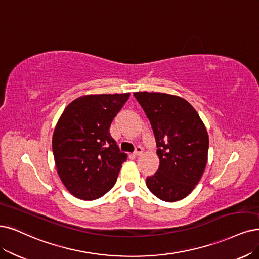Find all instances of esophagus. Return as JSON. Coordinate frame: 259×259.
<instances>
[{
  "label": "esophagus",
  "mask_w": 259,
  "mask_h": 259,
  "mask_svg": "<svg viewBox=\"0 0 259 259\" xmlns=\"http://www.w3.org/2000/svg\"><path fill=\"white\" fill-rule=\"evenodd\" d=\"M133 154H135V156H141L143 154V148L141 146H138Z\"/></svg>",
  "instance_id": "34e87169"
}]
</instances>
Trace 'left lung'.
Masks as SVG:
<instances>
[{"mask_svg": "<svg viewBox=\"0 0 259 259\" xmlns=\"http://www.w3.org/2000/svg\"><path fill=\"white\" fill-rule=\"evenodd\" d=\"M154 130L160 165L147 177L150 192L164 202L184 199L202 178L209 137L196 110L186 99L165 93L133 94Z\"/></svg>", "mask_w": 259, "mask_h": 259, "instance_id": "1", "label": "left lung"}]
</instances>
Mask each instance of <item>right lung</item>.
<instances>
[{"instance_id":"add662e5","label":"right lung","mask_w":259,"mask_h":259,"mask_svg":"<svg viewBox=\"0 0 259 259\" xmlns=\"http://www.w3.org/2000/svg\"><path fill=\"white\" fill-rule=\"evenodd\" d=\"M129 96H81L67 105L57 121L52 137L56 170L76 198L97 199L116 183L127 155L119 151L110 127Z\"/></svg>"}]
</instances>
